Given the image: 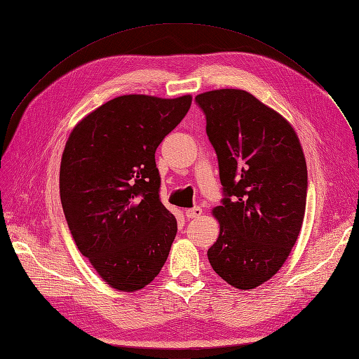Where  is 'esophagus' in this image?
I'll return each instance as SVG.
<instances>
[{
	"label": "esophagus",
	"instance_id": "1",
	"mask_svg": "<svg viewBox=\"0 0 359 359\" xmlns=\"http://www.w3.org/2000/svg\"><path fill=\"white\" fill-rule=\"evenodd\" d=\"M201 215H202V208H199V207H194V208L186 210V217H188V218H198Z\"/></svg>",
	"mask_w": 359,
	"mask_h": 359
}]
</instances>
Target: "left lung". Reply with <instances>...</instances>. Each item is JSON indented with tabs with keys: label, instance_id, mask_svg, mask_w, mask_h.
Masks as SVG:
<instances>
[{
	"label": "left lung",
	"instance_id": "left-lung-1",
	"mask_svg": "<svg viewBox=\"0 0 359 359\" xmlns=\"http://www.w3.org/2000/svg\"><path fill=\"white\" fill-rule=\"evenodd\" d=\"M207 117L226 198L212 208L220 235L212 270L248 290L270 280L298 241L306 205V163L292 124L252 93L215 89L196 95Z\"/></svg>",
	"mask_w": 359,
	"mask_h": 359
}]
</instances>
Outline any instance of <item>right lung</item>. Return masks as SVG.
Instances as JSON below:
<instances>
[{"label": "right lung", "mask_w": 359, "mask_h": 359, "mask_svg": "<svg viewBox=\"0 0 359 359\" xmlns=\"http://www.w3.org/2000/svg\"><path fill=\"white\" fill-rule=\"evenodd\" d=\"M191 95H121L73 128L60 165L72 236L104 282L120 292L158 276L177 231L160 201L155 151L189 111Z\"/></svg>", "instance_id": "1"}]
</instances>
